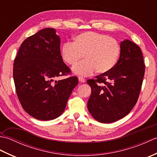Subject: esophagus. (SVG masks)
Segmentation results:
<instances>
[{
  "label": "esophagus",
  "mask_w": 157,
  "mask_h": 157,
  "mask_svg": "<svg viewBox=\"0 0 157 157\" xmlns=\"http://www.w3.org/2000/svg\"><path fill=\"white\" fill-rule=\"evenodd\" d=\"M78 79H79V81L80 82H82V83L86 82V79L84 78H82V77H81V76H79L78 77Z\"/></svg>",
  "instance_id": "1"
}]
</instances>
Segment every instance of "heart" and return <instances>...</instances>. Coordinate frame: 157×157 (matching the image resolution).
<instances>
[{
    "mask_svg": "<svg viewBox=\"0 0 157 157\" xmlns=\"http://www.w3.org/2000/svg\"><path fill=\"white\" fill-rule=\"evenodd\" d=\"M121 48L118 41L109 36L95 32H85L77 35L73 43L66 42L61 48L62 58L72 68L73 73L83 76L96 71L103 74L114 67L118 61Z\"/></svg>",
    "mask_w": 157,
    "mask_h": 157,
    "instance_id": "1",
    "label": "heart"
}]
</instances>
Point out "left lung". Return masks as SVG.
Listing matches in <instances>:
<instances>
[{
	"instance_id": "left-lung-1",
	"label": "left lung",
	"mask_w": 157,
	"mask_h": 157,
	"mask_svg": "<svg viewBox=\"0 0 157 157\" xmlns=\"http://www.w3.org/2000/svg\"><path fill=\"white\" fill-rule=\"evenodd\" d=\"M120 56L108 73L88 79L92 92L88 109L96 121L112 123L124 117L136 104L145 72L142 52L128 40L120 44Z\"/></svg>"
}]
</instances>
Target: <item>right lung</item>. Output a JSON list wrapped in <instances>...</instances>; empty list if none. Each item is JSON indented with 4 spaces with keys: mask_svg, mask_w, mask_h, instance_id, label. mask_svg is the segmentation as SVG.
<instances>
[{
    "mask_svg": "<svg viewBox=\"0 0 157 157\" xmlns=\"http://www.w3.org/2000/svg\"><path fill=\"white\" fill-rule=\"evenodd\" d=\"M60 43L54 28L42 29L22 42L13 64V79L23 109L42 121L62 114L78 84L75 76L55 80L71 72L63 61Z\"/></svg>",
    "mask_w": 157,
    "mask_h": 157,
    "instance_id": "right-lung-1",
    "label": "right lung"
}]
</instances>
